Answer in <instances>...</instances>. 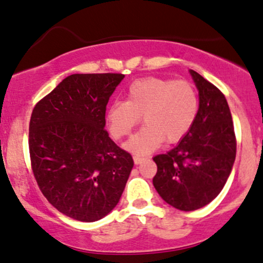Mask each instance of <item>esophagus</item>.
Wrapping results in <instances>:
<instances>
[{"mask_svg":"<svg viewBox=\"0 0 263 263\" xmlns=\"http://www.w3.org/2000/svg\"><path fill=\"white\" fill-rule=\"evenodd\" d=\"M133 159H134V163L138 165V164H140L145 158H144V156H140V155H134L133 156Z\"/></svg>","mask_w":263,"mask_h":263,"instance_id":"1","label":"esophagus"}]
</instances>
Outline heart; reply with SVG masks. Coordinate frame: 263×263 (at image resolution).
<instances>
[{
	"instance_id": "obj_1",
	"label": "heart",
	"mask_w": 263,
	"mask_h": 263,
	"mask_svg": "<svg viewBox=\"0 0 263 263\" xmlns=\"http://www.w3.org/2000/svg\"><path fill=\"white\" fill-rule=\"evenodd\" d=\"M197 111L199 96L190 82L150 77L133 82L125 102L109 105L107 122L111 137L119 140L128 137L143 117L145 126L125 146L135 154H146L164 140L175 143L182 139Z\"/></svg>"
}]
</instances>
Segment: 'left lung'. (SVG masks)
Wrapping results in <instances>:
<instances>
[{
  "mask_svg": "<svg viewBox=\"0 0 263 263\" xmlns=\"http://www.w3.org/2000/svg\"><path fill=\"white\" fill-rule=\"evenodd\" d=\"M199 89L195 122L180 143L166 154L153 158V184L164 201L181 211L208 205L225 186L236 158V135L222 92L195 70Z\"/></svg>",
  "mask_w": 263,
  "mask_h": 263,
  "instance_id": "left-lung-1",
  "label": "left lung"
}]
</instances>
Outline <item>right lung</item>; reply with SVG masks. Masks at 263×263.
Returning <instances> with one entry per match:
<instances>
[{
    "label": "right lung",
    "mask_w": 263,
    "mask_h": 263,
    "mask_svg": "<svg viewBox=\"0 0 263 263\" xmlns=\"http://www.w3.org/2000/svg\"><path fill=\"white\" fill-rule=\"evenodd\" d=\"M123 78L68 76L32 111V173L49 203L74 220L93 222L113 210L134 165L104 129L108 100Z\"/></svg>",
    "instance_id": "obj_1"
}]
</instances>
